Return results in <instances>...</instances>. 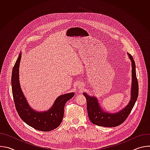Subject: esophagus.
I'll return each instance as SVG.
<instances>
[{
	"mask_svg": "<svg viewBox=\"0 0 150 150\" xmlns=\"http://www.w3.org/2000/svg\"><path fill=\"white\" fill-rule=\"evenodd\" d=\"M78 88H79V90H82V88H83V86H82V85H81V84H79L78 85Z\"/></svg>",
	"mask_w": 150,
	"mask_h": 150,
	"instance_id": "esophagus-1",
	"label": "esophagus"
}]
</instances>
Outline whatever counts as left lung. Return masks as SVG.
<instances>
[{
	"label": "left lung",
	"mask_w": 150,
	"mask_h": 150,
	"mask_svg": "<svg viewBox=\"0 0 150 150\" xmlns=\"http://www.w3.org/2000/svg\"><path fill=\"white\" fill-rule=\"evenodd\" d=\"M132 62V87L131 100L124 109L117 113H109L102 110L95 97L87 93L83 94L87 99V109L90 121L94 125L103 127H115L123 123L129 115L138 96V82L136 75L135 63L131 54L127 53Z\"/></svg>",
	"instance_id": "obj_1"
}]
</instances>
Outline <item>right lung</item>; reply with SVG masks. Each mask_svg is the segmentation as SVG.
<instances>
[{
    "mask_svg": "<svg viewBox=\"0 0 150 150\" xmlns=\"http://www.w3.org/2000/svg\"><path fill=\"white\" fill-rule=\"evenodd\" d=\"M21 59L19 54L12 73V90L16 110L25 123L34 129L47 132L57 128L61 123L66 103L74 96V93L63 94L56 98L52 108L47 111L37 112L31 109L25 97L19 81V68Z\"/></svg>",
    "mask_w": 150,
    "mask_h": 150,
    "instance_id": "1",
    "label": "right lung"
}]
</instances>
